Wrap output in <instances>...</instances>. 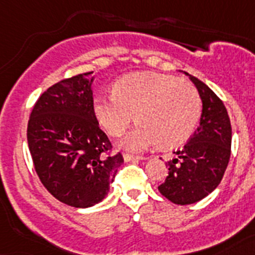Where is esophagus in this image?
Here are the masks:
<instances>
[{"label":"esophagus","instance_id":"esophagus-1","mask_svg":"<svg viewBox=\"0 0 255 255\" xmlns=\"http://www.w3.org/2000/svg\"><path fill=\"white\" fill-rule=\"evenodd\" d=\"M123 158L124 161H127V162H129V161H134V160H144V157L142 156H134V154H129V153H124Z\"/></svg>","mask_w":255,"mask_h":255}]
</instances>
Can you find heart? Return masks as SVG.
Segmentation results:
<instances>
[{"instance_id":"b5f03b06","label":"heart","mask_w":255,"mask_h":255,"mask_svg":"<svg viewBox=\"0 0 255 255\" xmlns=\"http://www.w3.org/2000/svg\"><path fill=\"white\" fill-rule=\"evenodd\" d=\"M97 119L113 136L123 133L133 122L140 123L122 140L131 150H142L161 142L173 148L195 132L202 115V99L195 86L174 76L132 73L114 86V93L94 101Z\"/></svg>"}]
</instances>
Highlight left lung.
Masks as SVG:
<instances>
[{"instance_id":"8db88e82","label":"left lung","mask_w":255,"mask_h":255,"mask_svg":"<svg viewBox=\"0 0 255 255\" xmlns=\"http://www.w3.org/2000/svg\"><path fill=\"white\" fill-rule=\"evenodd\" d=\"M187 74V73H186ZM190 80L203 103L200 124L187 144L167 161L169 175L158 190L175 204H192L206 198L219 186L231 157L232 127L224 103L204 82Z\"/></svg>"}]
</instances>
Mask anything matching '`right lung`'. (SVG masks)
Returning <instances> with one entry per match:
<instances>
[{
    "label": "right lung",
    "instance_id": "right-lung-1",
    "mask_svg": "<svg viewBox=\"0 0 255 255\" xmlns=\"http://www.w3.org/2000/svg\"><path fill=\"white\" fill-rule=\"evenodd\" d=\"M93 72L52 85L39 97L27 124V141L36 174L51 195L86 208L110 192L122 153L113 150L99 128L93 102Z\"/></svg>",
    "mask_w": 255,
    "mask_h": 255
}]
</instances>
